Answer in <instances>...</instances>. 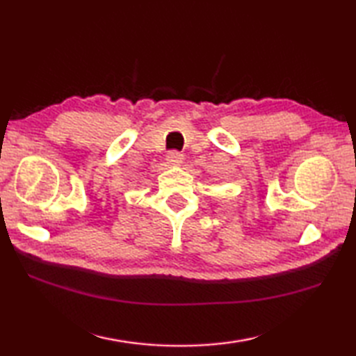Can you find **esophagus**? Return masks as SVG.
Instances as JSON below:
<instances>
[{
	"instance_id": "obj_1",
	"label": "esophagus",
	"mask_w": 356,
	"mask_h": 356,
	"mask_svg": "<svg viewBox=\"0 0 356 356\" xmlns=\"http://www.w3.org/2000/svg\"><path fill=\"white\" fill-rule=\"evenodd\" d=\"M166 161L171 165H180L184 162V154L179 153V151H170L168 156H166Z\"/></svg>"
}]
</instances>
